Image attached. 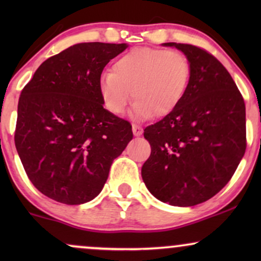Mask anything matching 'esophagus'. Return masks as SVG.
<instances>
[{
  "label": "esophagus",
  "mask_w": 261,
  "mask_h": 261,
  "mask_svg": "<svg viewBox=\"0 0 261 261\" xmlns=\"http://www.w3.org/2000/svg\"><path fill=\"white\" fill-rule=\"evenodd\" d=\"M133 133H134L135 136H141V135H142V133H143V130H142V127L140 126V125L134 124L133 125Z\"/></svg>",
  "instance_id": "34e87169"
}]
</instances>
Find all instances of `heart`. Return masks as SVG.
<instances>
[{
  "label": "heart",
  "mask_w": 261,
  "mask_h": 261,
  "mask_svg": "<svg viewBox=\"0 0 261 261\" xmlns=\"http://www.w3.org/2000/svg\"><path fill=\"white\" fill-rule=\"evenodd\" d=\"M190 80L191 62L184 53L137 47L121 55L110 73L100 77L99 93L114 115L124 114L131 91L135 118H163L184 99Z\"/></svg>",
  "instance_id": "heart-1"
}]
</instances>
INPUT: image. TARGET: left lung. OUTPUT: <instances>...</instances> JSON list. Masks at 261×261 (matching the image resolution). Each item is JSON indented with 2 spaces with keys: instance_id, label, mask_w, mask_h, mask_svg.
Wrapping results in <instances>:
<instances>
[{
  "instance_id": "8db88e82",
  "label": "left lung",
  "mask_w": 261,
  "mask_h": 261,
  "mask_svg": "<svg viewBox=\"0 0 261 261\" xmlns=\"http://www.w3.org/2000/svg\"><path fill=\"white\" fill-rule=\"evenodd\" d=\"M175 46L191 62L184 99L145 128L151 155L141 174L154 197L194 206L215 196L234 174L247 148L245 104L228 71L205 49Z\"/></svg>"
}]
</instances>
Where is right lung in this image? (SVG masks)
Masks as SVG:
<instances>
[{
	"instance_id": "1",
	"label": "right lung",
	"mask_w": 261,
	"mask_h": 261,
	"mask_svg": "<svg viewBox=\"0 0 261 261\" xmlns=\"http://www.w3.org/2000/svg\"><path fill=\"white\" fill-rule=\"evenodd\" d=\"M126 44L81 43L39 66L18 101L14 143L29 180L67 205L100 193L133 140L131 124L104 109L101 72Z\"/></svg>"
}]
</instances>
